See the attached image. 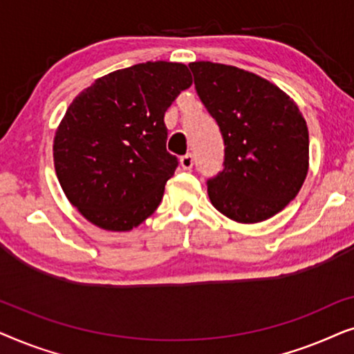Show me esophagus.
Here are the masks:
<instances>
[{
    "instance_id": "obj_1",
    "label": "esophagus",
    "mask_w": 354,
    "mask_h": 354,
    "mask_svg": "<svg viewBox=\"0 0 354 354\" xmlns=\"http://www.w3.org/2000/svg\"><path fill=\"white\" fill-rule=\"evenodd\" d=\"M193 161H195V159H193V154H190V153L185 154V156H182L180 158V166H182L183 171H192Z\"/></svg>"
}]
</instances>
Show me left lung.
Wrapping results in <instances>:
<instances>
[{"label":"left lung","instance_id":"1","mask_svg":"<svg viewBox=\"0 0 354 354\" xmlns=\"http://www.w3.org/2000/svg\"><path fill=\"white\" fill-rule=\"evenodd\" d=\"M188 67L224 138V169L206 182L212 206L241 224L275 216L308 174L309 133L297 103L239 67L209 61Z\"/></svg>","mask_w":354,"mask_h":354}]
</instances>
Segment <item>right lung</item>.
<instances>
[{"label":"right lung","mask_w":354,"mask_h":354,"mask_svg":"<svg viewBox=\"0 0 354 354\" xmlns=\"http://www.w3.org/2000/svg\"><path fill=\"white\" fill-rule=\"evenodd\" d=\"M192 85L180 62H143L95 80L72 101L53 156L67 200L91 224L125 232L153 214L178 166L164 114Z\"/></svg>","instance_id":"1"}]
</instances>
